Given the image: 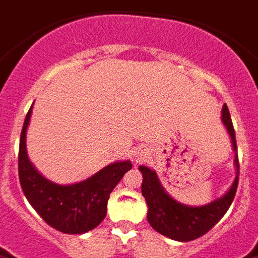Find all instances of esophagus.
<instances>
[{
    "label": "esophagus",
    "mask_w": 258,
    "mask_h": 258,
    "mask_svg": "<svg viewBox=\"0 0 258 258\" xmlns=\"http://www.w3.org/2000/svg\"><path fill=\"white\" fill-rule=\"evenodd\" d=\"M145 153L142 152V150H137V152L134 153V157H136V158H138V159H145Z\"/></svg>",
    "instance_id": "34e87169"
}]
</instances>
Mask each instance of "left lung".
Wrapping results in <instances>:
<instances>
[{
    "label": "left lung",
    "mask_w": 258,
    "mask_h": 258,
    "mask_svg": "<svg viewBox=\"0 0 258 258\" xmlns=\"http://www.w3.org/2000/svg\"><path fill=\"white\" fill-rule=\"evenodd\" d=\"M221 121L231 138L232 149L235 152L236 176L228 191L223 197L214 199L203 206H187L175 201L166 192L157 172L148 166H140L142 172L141 191L148 204V221L153 229L175 241H191L206 235L215 224H218L231 207L239 183V159L236 146L235 129L232 125L231 114L227 105L221 109Z\"/></svg>",
    "instance_id": "8db88e82"
}]
</instances>
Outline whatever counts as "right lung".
<instances>
[{
    "mask_svg": "<svg viewBox=\"0 0 258 258\" xmlns=\"http://www.w3.org/2000/svg\"><path fill=\"white\" fill-rule=\"evenodd\" d=\"M33 105L23 122L19 142L18 172L23 194L31 207L50 227L68 235L86 233L104 220L110 192L125 172L132 169V162L109 163L92 176L71 184H57L47 179L27 155L26 134Z\"/></svg>",
    "mask_w": 258,
    "mask_h": 258,
    "instance_id": "obj_1",
    "label": "right lung"
}]
</instances>
